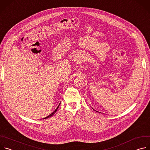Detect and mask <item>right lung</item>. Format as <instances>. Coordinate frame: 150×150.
<instances>
[{
  "label": "right lung",
  "instance_id": "obj_1",
  "mask_svg": "<svg viewBox=\"0 0 150 150\" xmlns=\"http://www.w3.org/2000/svg\"><path fill=\"white\" fill-rule=\"evenodd\" d=\"M59 105H60V104H59ZM59 105H58V107H57V108H56V110H54V112H53V113H52V114H50V115H49V116H47V117H45V118H44V119H47V118H49V117H51V116H53V115H54V113H56V111H57V109H58V108H59Z\"/></svg>",
  "mask_w": 150,
  "mask_h": 150
}]
</instances>
